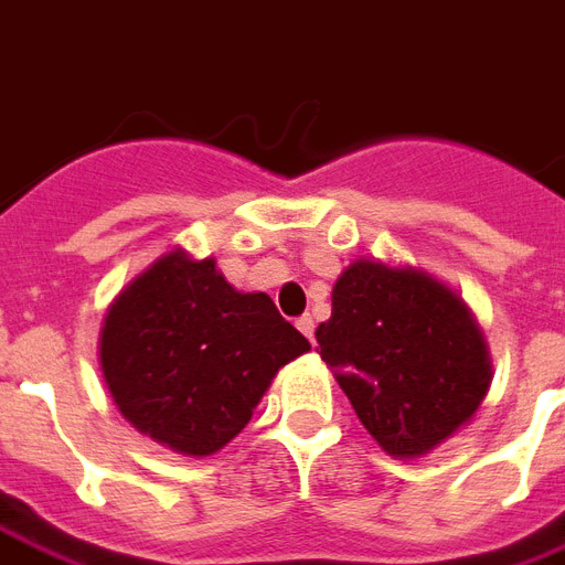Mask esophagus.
<instances>
[{
    "label": "esophagus",
    "instance_id": "34e87169",
    "mask_svg": "<svg viewBox=\"0 0 565 565\" xmlns=\"http://www.w3.org/2000/svg\"><path fill=\"white\" fill-rule=\"evenodd\" d=\"M296 328L298 330H301V333H305V337L307 339H310V342H313V328H316V324H313V316H298V319H296Z\"/></svg>",
    "mask_w": 565,
    "mask_h": 565
}]
</instances>
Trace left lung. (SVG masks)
I'll list each match as a JSON object with an SVG mask.
<instances>
[{
  "label": "left lung",
  "instance_id": "1",
  "mask_svg": "<svg viewBox=\"0 0 565 565\" xmlns=\"http://www.w3.org/2000/svg\"><path fill=\"white\" fill-rule=\"evenodd\" d=\"M316 342L362 426L392 456L438 447L490 386L488 348L465 301L415 269L351 264Z\"/></svg>",
  "mask_w": 565,
  "mask_h": 565
}]
</instances>
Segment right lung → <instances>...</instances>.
<instances>
[{"label":"right lung","instance_id":"obj_1","mask_svg":"<svg viewBox=\"0 0 565 565\" xmlns=\"http://www.w3.org/2000/svg\"><path fill=\"white\" fill-rule=\"evenodd\" d=\"M310 351L267 292H237L214 260L164 255L109 307L100 369L139 433L185 456L226 447L281 365Z\"/></svg>","mask_w":565,"mask_h":565}]
</instances>
